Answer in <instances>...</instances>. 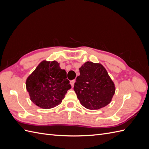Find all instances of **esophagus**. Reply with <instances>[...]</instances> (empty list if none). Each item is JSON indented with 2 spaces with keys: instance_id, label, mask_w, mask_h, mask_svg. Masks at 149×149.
Returning <instances> with one entry per match:
<instances>
[{
  "instance_id": "obj_1",
  "label": "esophagus",
  "mask_w": 149,
  "mask_h": 149,
  "mask_svg": "<svg viewBox=\"0 0 149 149\" xmlns=\"http://www.w3.org/2000/svg\"><path fill=\"white\" fill-rule=\"evenodd\" d=\"M74 83H75V79L72 80V81H70V84H71V86H72V87H73V86H74Z\"/></svg>"
}]
</instances>
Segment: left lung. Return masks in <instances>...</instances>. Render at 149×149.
<instances>
[{
  "label": "left lung",
  "instance_id": "obj_1",
  "mask_svg": "<svg viewBox=\"0 0 149 149\" xmlns=\"http://www.w3.org/2000/svg\"><path fill=\"white\" fill-rule=\"evenodd\" d=\"M74 90L81 105L88 109H100L109 104L115 86L105 68L100 63L86 62L79 68Z\"/></svg>",
  "mask_w": 149,
  "mask_h": 149
}]
</instances>
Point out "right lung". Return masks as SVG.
<instances>
[{
	"mask_svg": "<svg viewBox=\"0 0 149 149\" xmlns=\"http://www.w3.org/2000/svg\"><path fill=\"white\" fill-rule=\"evenodd\" d=\"M56 61H43L26 81L30 100L43 109H51L59 105L68 90L71 89L66 72Z\"/></svg>",
	"mask_w": 149,
	"mask_h": 149,
	"instance_id": "add662e5",
	"label": "right lung"
}]
</instances>
